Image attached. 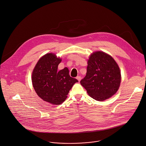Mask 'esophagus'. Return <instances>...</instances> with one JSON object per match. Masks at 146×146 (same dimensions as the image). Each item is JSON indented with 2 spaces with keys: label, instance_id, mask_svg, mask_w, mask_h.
I'll return each instance as SVG.
<instances>
[{
  "label": "esophagus",
  "instance_id": "obj_1",
  "mask_svg": "<svg viewBox=\"0 0 146 146\" xmlns=\"http://www.w3.org/2000/svg\"><path fill=\"white\" fill-rule=\"evenodd\" d=\"M76 79L78 80L79 81H80L81 80V77L79 76H78L76 77Z\"/></svg>",
  "mask_w": 146,
  "mask_h": 146
}]
</instances>
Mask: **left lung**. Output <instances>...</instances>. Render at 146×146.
<instances>
[{
    "instance_id": "1",
    "label": "left lung",
    "mask_w": 146,
    "mask_h": 146,
    "mask_svg": "<svg viewBox=\"0 0 146 146\" xmlns=\"http://www.w3.org/2000/svg\"><path fill=\"white\" fill-rule=\"evenodd\" d=\"M120 82L119 67L112 56L100 51L89 56L86 75L80 84L90 97L100 102L109 99L118 90Z\"/></svg>"
}]
</instances>
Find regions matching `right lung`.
Listing matches in <instances>:
<instances>
[{
    "instance_id": "right-lung-1",
    "label": "right lung",
    "mask_w": 146,
    "mask_h": 146,
    "mask_svg": "<svg viewBox=\"0 0 146 146\" xmlns=\"http://www.w3.org/2000/svg\"><path fill=\"white\" fill-rule=\"evenodd\" d=\"M62 59L55 53L42 56L32 74V82L37 95L52 105L62 104L78 80L70 77L67 67L57 71Z\"/></svg>"
}]
</instances>
